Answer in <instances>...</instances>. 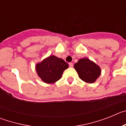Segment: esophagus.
Listing matches in <instances>:
<instances>
[{"label":"esophagus","instance_id":"34e87169","mask_svg":"<svg viewBox=\"0 0 126 126\" xmlns=\"http://www.w3.org/2000/svg\"><path fill=\"white\" fill-rule=\"evenodd\" d=\"M69 65L70 67H73V64L72 63V62H70L69 64Z\"/></svg>","mask_w":126,"mask_h":126}]
</instances>
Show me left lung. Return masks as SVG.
<instances>
[{
    "mask_svg": "<svg viewBox=\"0 0 126 126\" xmlns=\"http://www.w3.org/2000/svg\"><path fill=\"white\" fill-rule=\"evenodd\" d=\"M74 69L81 80L88 83H93L101 74V68L88 58L80 59L75 63Z\"/></svg>",
    "mask_w": 126,
    "mask_h": 126,
    "instance_id": "left-lung-1",
    "label": "left lung"
}]
</instances>
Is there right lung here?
<instances>
[{"label": "right lung", "mask_w": 126, "mask_h": 126, "mask_svg": "<svg viewBox=\"0 0 126 126\" xmlns=\"http://www.w3.org/2000/svg\"><path fill=\"white\" fill-rule=\"evenodd\" d=\"M38 76L45 83L52 84L59 80L63 72L68 68V64L55 55H50L36 64Z\"/></svg>", "instance_id": "add662e5"}]
</instances>
